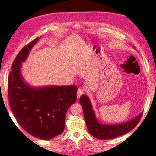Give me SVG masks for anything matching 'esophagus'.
I'll return each instance as SVG.
<instances>
[{"mask_svg":"<svg viewBox=\"0 0 156 156\" xmlns=\"http://www.w3.org/2000/svg\"><path fill=\"white\" fill-rule=\"evenodd\" d=\"M84 93H85V90L82 88H79L78 89V92H77V98H78V99H79L81 95L84 94Z\"/></svg>","mask_w":156,"mask_h":156,"instance_id":"34e87169","label":"esophagus"}]
</instances>
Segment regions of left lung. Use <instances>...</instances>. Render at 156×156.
<instances>
[{
  "instance_id": "obj_1",
  "label": "left lung",
  "mask_w": 156,
  "mask_h": 156,
  "mask_svg": "<svg viewBox=\"0 0 156 156\" xmlns=\"http://www.w3.org/2000/svg\"><path fill=\"white\" fill-rule=\"evenodd\" d=\"M80 103L82 106L84 118L89 133L100 140H109L129 132L137 125L143 114L142 112L136 118L122 123L104 125L101 123L97 119L91 102L87 95H81L80 98Z\"/></svg>"
}]
</instances>
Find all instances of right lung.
<instances>
[{
  "instance_id": "right-lung-1",
  "label": "right lung",
  "mask_w": 156,
  "mask_h": 156,
  "mask_svg": "<svg viewBox=\"0 0 156 156\" xmlns=\"http://www.w3.org/2000/svg\"><path fill=\"white\" fill-rule=\"evenodd\" d=\"M39 39L24 47L14 61L8 78V98L20 126L38 138L50 140L63 132L66 114L76 101L78 88L75 85L37 88L26 83L21 75V64Z\"/></svg>"
}]
</instances>
